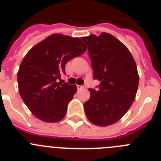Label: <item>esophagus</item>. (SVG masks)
<instances>
[{
	"mask_svg": "<svg viewBox=\"0 0 161 161\" xmlns=\"http://www.w3.org/2000/svg\"><path fill=\"white\" fill-rule=\"evenodd\" d=\"M76 88H77V89L78 90H80V89H81L82 88H83V86H82V85H76Z\"/></svg>",
	"mask_w": 161,
	"mask_h": 161,
	"instance_id": "obj_1",
	"label": "esophagus"
}]
</instances>
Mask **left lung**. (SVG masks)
<instances>
[{
	"instance_id": "left-lung-1",
	"label": "left lung",
	"mask_w": 161,
	"mask_h": 161,
	"mask_svg": "<svg viewBox=\"0 0 161 161\" xmlns=\"http://www.w3.org/2000/svg\"><path fill=\"white\" fill-rule=\"evenodd\" d=\"M81 40L88 47L93 79L99 81L96 89H89L85 114L93 124L109 126L123 117L135 100L139 85L136 64L129 50L108 33Z\"/></svg>"
}]
</instances>
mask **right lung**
I'll use <instances>...</instances> for the list:
<instances>
[{
  "label": "right lung",
  "mask_w": 161,
  "mask_h": 161,
  "mask_svg": "<svg viewBox=\"0 0 161 161\" xmlns=\"http://www.w3.org/2000/svg\"><path fill=\"white\" fill-rule=\"evenodd\" d=\"M86 50L78 38L54 34L30 50L18 72L22 99L35 117L47 123L63 119L68 104L76 92V85L58 80L65 65Z\"/></svg>",
  "instance_id": "1"
}]
</instances>
